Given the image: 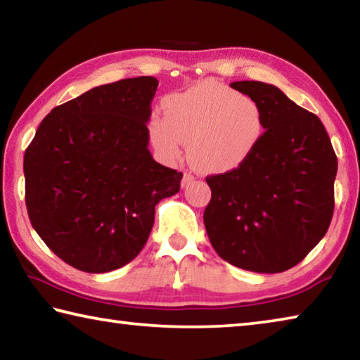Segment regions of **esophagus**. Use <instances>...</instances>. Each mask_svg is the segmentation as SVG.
<instances>
[{"mask_svg":"<svg viewBox=\"0 0 360 360\" xmlns=\"http://www.w3.org/2000/svg\"><path fill=\"white\" fill-rule=\"evenodd\" d=\"M193 182H195V176L191 173H184V176H182V181H181V186L188 187L191 184H193Z\"/></svg>","mask_w":360,"mask_h":360,"instance_id":"esophagus-1","label":"esophagus"}]
</instances>
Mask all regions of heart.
Listing matches in <instances>:
<instances>
[{"label": "heart", "mask_w": 360, "mask_h": 360, "mask_svg": "<svg viewBox=\"0 0 360 360\" xmlns=\"http://www.w3.org/2000/svg\"><path fill=\"white\" fill-rule=\"evenodd\" d=\"M163 109L165 115L149 119L152 146L174 160L182 141L188 143V157L205 173L222 174L245 165L265 135L259 103L216 81L168 96Z\"/></svg>", "instance_id": "obj_1"}]
</instances>
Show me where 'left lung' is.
<instances>
[{"instance_id": "1", "label": "left lung", "mask_w": 360, "mask_h": 360, "mask_svg": "<svg viewBox=\"0 0 360 360\" xmlns=\"http://www.w3.org/2000/svg\"><path fill=\"white\" fill-rule=\"evenodd\" d=\"M230 87L259 103L265 135L245 165L206 178V233L229 264L281 273L307 257L330 225L337 155L318 115L275 85L238 81Z\"/></svg>"}]
</instances>
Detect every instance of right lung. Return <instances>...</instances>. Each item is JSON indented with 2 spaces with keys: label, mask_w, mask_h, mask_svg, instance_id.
Masks as SVG:
<instances>
[{
  "label": "right lung",
  "mask_w": 360,
  "mask_h": 360,
  "mask_svg": "<svg viewBox=\"0 0 360 360\" xmlns=\"http://www.w3.org/2000/svg\"><path fill=\"white\" fill-rule=\"evenodd\" d=\"M152 76L105 84L53 108L23 157L25 203L36 233L66 264L108 273L141 252L155 205L182 173L148 149Z\"/></svg>",
  "instance_id": "obj_1"
}]
</instances>
